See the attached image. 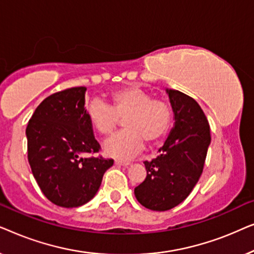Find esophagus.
Instances as JSON below:
<instances>
[{"label": "esophagus", "instance_id": "1", "mask_svg": "<svg viewBox=\"0 0 254 254\" xmlns=\"http://www.w3.org/2000/svg\"><path fill=\"white\" fill-rule=\"evenodd\" d=\"M114 163H116V165H120V166H128V165L130 164L129 162H123V161H118V159H117V161L114 162Z\"/></svg>", "mask_w": 254, "mask_h": 254}]
</instances>
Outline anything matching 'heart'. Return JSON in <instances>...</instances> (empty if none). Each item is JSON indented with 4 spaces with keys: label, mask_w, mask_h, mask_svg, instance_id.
<instances>
[{
    "label": "heart",
    "mask_w": 254,
    "mask_h": 254,
    "mask_svg": "<svg viewBox=\"0 0 254 254\" xmlns=\"http://www.w3.org/2000/svg\"><path fill=\"white\" fill-rule=\"evenodd\" d=\"M89 124L99 136L109 138L124 120L125 130L105 144V152L129 159L144 147L164 140L172 124L173 112L168 100L152 98L150 92L135 85L117 89L110 95V106L93 100L86 110Z\"/></svg>",
    "instance_id": "b5f03b06"
}]
</instances>
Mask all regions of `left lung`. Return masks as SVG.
Instances as JSON below:
<instances>
[{"label":"left lung","mask_w":254,"mask_h":254,"mask_svg":"<svg viewBox=\"0 0 254 254\" xmlns=\"http://www.w3.org/2000/svg\"><path fill=\"white\" fill-rule=\"evenodd\" d=\"M166 91L175 127L157 156L144 162L147 177L134 190L142 206L157 211L172 209L190 195L203 171L210 143L209 123L199 104L178 90Z\"/></svg>","instance_id":"obj_1"}]
</instances>
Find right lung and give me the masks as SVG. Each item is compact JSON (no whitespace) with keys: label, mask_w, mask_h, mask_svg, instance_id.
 I'll use <instances>...</instances> for the list:
<instances>
[{"label":"right lung","mask_w":254,"mask_h":254,"mask_svg":"<svg viewBox=\"0 0 254 254\" xmlns=\"http://www.w3.org/2000/svg\"><path fill=\"white\" fill-rule=\"evenodd\" d=\"M85 92V86H76L48 96L26 127L27 159L34 179L51 202L64 208L91 200L114 162L93 156L100 144L86 116Z\"/></svg>","instance_id":"add662e5"}]
</instances>
